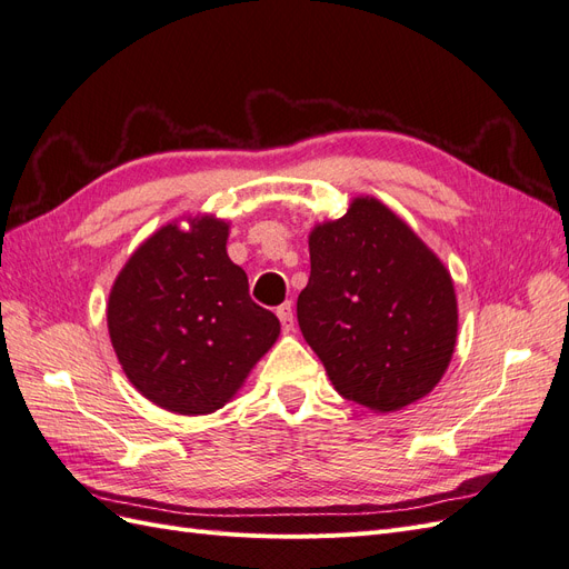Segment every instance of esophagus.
<instances>
[{"label": "esophagus", "instance_id": "obj_1", "mask_svg": "<svg viewBox=\"0 0 569 569\" xmlns=\"http://www.w3.org/2000/svg\"><path fill=\"white\" fill-rule=\"evenodd\" d=\"M278 318H280V322H282V330H284V332L295 330V311H291V303H289V301L278 308Z\"/></svg>", "mask_w": 569, "mask_h": 569}]
</instances>
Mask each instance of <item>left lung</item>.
<instances>
[{
  "label": "left lung",
  "instance_id": "obj_1",
  "mask_svg": "<svg viewBox=\"0 0 569 569\" xmlns=\"http://www.w3.org/2000/svg\"><path fill=\"white\" fill-rule=\"evenodd\" d=\"M311 278L297 301L308 347L343 399L393 412L432 391L451 363V272L375 197L308 234Z\"/></svg>",
  "mask_w": 569,
  "mask_h": 569
}]
</instances>
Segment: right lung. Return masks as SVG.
I'll use <instances>...</instances> for the list:
<instances>
[{
    "label": "right lung",
    "mask_w": 569,
    "mask_h": 569,
    "mask_svg": "<svg viewBox=\"0 0 569 569\" xmlns=\"http://www.w3.org/2000/svg\"><path fill=\"white\" fill-rule=\"evenodd\" d=\"M132 251L111 287L107 322L118 363L144 399L178 416H209L242 389L280 337L228 256L230 222L184 216Z\"/></svg>",
    "instance_id": "obj_1"
}]
</instances>
